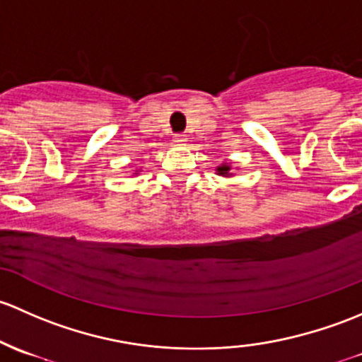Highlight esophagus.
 <instances>
[{"instance_id":"obj_1","label":"esophagus","mask_w":362,"mask_h":362,"mask_svg":"<svg viewBox=\"0 0 362 362\" xmlns=\"http://www.w3.org/2000/svg\"><path fill=\"white\" fill-rule=\"evenodd\" d=\"M174 143L185 144L186 143V136H185V134H174Z\"/></svg>"}]
</instances>
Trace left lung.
<instances>
[{"instance_id": "left-lung-1", "label": "left lung", "mask_w": 362, "mask_h": 362, "mask_svg": "<svg viewBox=\"0 0 362 362\" xmlns=\"http://www.w3.org/2000/svg\"><path fill=\"white\" fill-rule=\"evenodd\" d=\"M216 174L218 176H223V177H232L233 173H232V163H221L219 167H216Z\"/></svg>"}]
</instances>
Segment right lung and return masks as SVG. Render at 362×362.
<instances>
[{"label": "right lung", "instance_id": "add662e5", "mask_svg": "<svg viewBox=\"0 0 362 362\" xmlns=\"http://www.w3.org/2000/svg\"><path fill=\"white\" fill-rule=\"evenodd\" d=\"M141 173V169L139 170H136V173H134V174H139Z\"/></svg>", "mask_w": 362, "mask_h": 362}]
</instances>
